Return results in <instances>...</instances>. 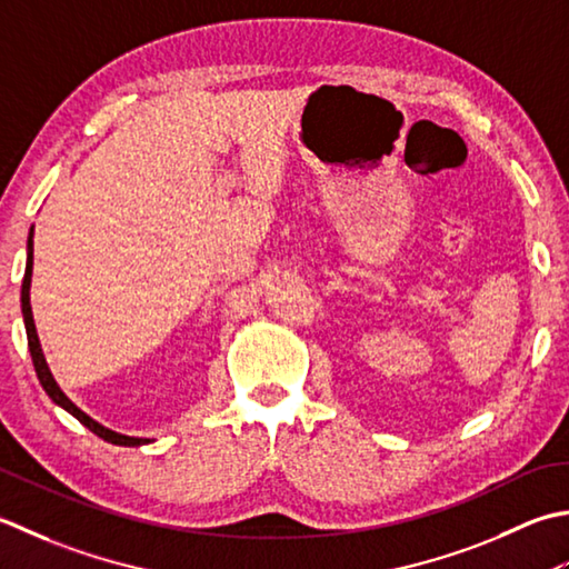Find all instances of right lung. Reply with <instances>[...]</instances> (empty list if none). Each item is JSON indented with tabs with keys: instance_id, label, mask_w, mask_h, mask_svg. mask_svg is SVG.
<instances>
[{
	"instance_id": "right-lung-1",
	"label": "right lung",
	"mask_w": 569,
	"mask_h": 569,
	"mask_svg": "<svg viewBox=\"0 0 569 569\" xmlns=\"http://www.w3.org/2000/svg\"><path fill=\"white\" fill-rule=\"evenodd\" d=\"M31 272H33V228L29 230V240H27V270H24V282H21V315H24V327H27V339H29V351H31V361L33 368H37V376L41 388L46 390V396H49L58 408H63L66 412H71L80 425H86L92 435H98L100 439H106L110 445H118V447H142L154 442V439H147V437H130V435H120L110 430V427L100 425L98 420H92L88 412H83L78 408V405L66 396L58 386L49 363H46V356L41 349V341H39V333H37V323H33V311H31Z\"/></svg>"
}]
</instances>
